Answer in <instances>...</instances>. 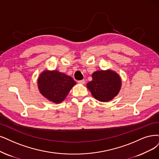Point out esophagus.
Segmentation results:
<instances>
[{
	"label": "esophagus",
	"instance_id": "obj_1",
	"mask_svg": "<svg viewBox=\"0 0 159 159\" xmlns=\"http://www.w3.org/2000/svg\"><path fill=\"white\" fill-rule=\"evenodd\" d=\"M78 83L80 84H85V80H80L78 81Z\"/></svg>",
	"mask_w": 159,
	"mask_h": 159
}]
</instances>
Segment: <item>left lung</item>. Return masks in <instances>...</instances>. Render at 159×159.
<instances>
[{"label":"left lung","instance_id":"8db88e82","mask_svg":"<svg viewBox=\"0 0 159 159\" xmlns=\"http://www.w3.org/2000/svg\"><path fill=\"white\" fill-rule=\"evenodd\" d=\"M92 80L87 88L93 97L99 102H107L118 94L121 88L119 75L112 70H97L92 75Z\"/></svg>","mask_w":159,"mask_h":159}]
</instances>
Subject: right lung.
Segmentation results:
<instances>
[{
  "mask_svg": "<svg viewBox=\"0 0 159 159\" xmlns=\"http://www.w3.org/2000/svg\"><path fill=\"white\" fill-rule=\"evenodd\" d=\"M75 84L76 82L72 77L56 70H45L38 79L41 94L55 103L62 102Z\"/></svg>",
  "mask_w": 159,
  "mask_h": 159,
  "instance_id": "obj_1",
  "label": "right lung"
}]
</instances>
